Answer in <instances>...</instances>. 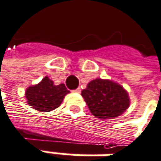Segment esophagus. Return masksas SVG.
Listing matches in <instances>:
<instances>
[{
    "label": "esophagus",
    "instance_id": "1",
    "mask_svg": "<svg viewBox=\"0 0 161 161\" xmlns=\"http://www.w3.org/2000/svg\"><path fill=\"white\" fill-rule=\"evenodd\" d=\"M74 92H76V93H80V92H81V89L80 88L76 89V90L74 91Z\"/></svg>",
    "mask_w": 161,
    "mask_h": 161
}]
</instances>
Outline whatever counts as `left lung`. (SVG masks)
<instances>
[{
    "label": "left lung",
    "instance_id": "1",
    "mask_svg": "<svg viewBox=\"0 0 161 161\" xmlns=\"http://www.w3.org/2000/svg\"><path fill=\"white\" fill-rule=\"evenodd\" d=\"M90 111L99 119H111L130 106V97L121 84L110 79L92 80L81 93Z\"/></svg>",
    "mask_w": 161,
    "mask_h": 161
}]
</instances>
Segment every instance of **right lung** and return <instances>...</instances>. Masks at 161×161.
Masks as SVG:
<instances>
[{
	"label": "right lung",
	"instance_id": "obj_1",
	"mask_svg": "<svg viewBox=\"0 0 161 161\" xmlns=\"http://www.w3.org/2000/svg\"><path fill=\"white\" fill-rule=\"evenodd\" d=\"M69 93L64 84L55 85L49 77H44L37 84L26 89L27 103L38 112H46L59 107L64 97Z\"/></svg>",
	"mask_w": 161,
	"mask_h": 161
}]
</instances>
